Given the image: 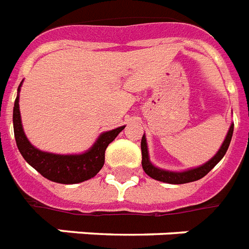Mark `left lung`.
<instances>
[{"label":"left lung","mask_w":249,"mask_h":249,"mask_svg":"<svg viewBox=\"0 0 249 249\" xmlns=\"http://www.w3.org/2000/svg\"><path fill=\"white\" fill-rule=\"evenodd\" d=\"M232 131H234V124L230 126L225 140L222 142L221 148H220V150L216 153V156H214L213 158H211L208 162L202 164V166L196 167V168H192V170L184 171V172H174V171L162 170V168H158V167L154 166V164L149 160L146 137H145V135H142V139H141V154H142L141 164H142V168H144L145 174L148 175V176H150V178H154V180L167 182V184H186V182H192V181L199 180V178H204V176H206V175L208 174V172H210V171L212 170L222 158H224L226 150H228L229 148V145H230V141H231Z\"/></svg>","instance_id":"1"}]
</instances>
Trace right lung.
<instances>
[{
    "label": "right lung",
    "instance_id": "right-lung-1",
    "mask_svg": "<svg viewBox=\"0 0 249 249\" xmlns=\"http://www.w3.org/2000/svg\"><path fill=\"white\" fill-rule=\"evenodd\" d=\"M20 86L18 89V92L20 91ZM13 122L18 149L23 158L35 170L38 171L43 178L53 182H59V184H78V182L93 178L104 166L105 150L108 148V145L124 128V126H122L112 131L103 132L96 142L92 145V148L86 153L61 156V154L42 152L35 148L28 141L23 131V126H21L19 95L15 99V104H14Z\"/></svg>",
    "mask_w": 249,
    "mask_h": 249
}]
</instances>
